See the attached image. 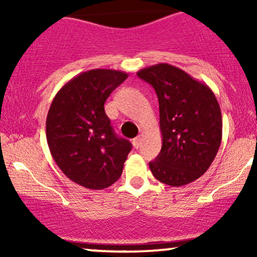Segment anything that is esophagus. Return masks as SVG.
Listing matches in <instances>:
<instances>
[{"label": "esophagus", "mask_w": 257, "mask_h": 257, "mask_svg": "<svg viewBox=\"0 0 257 257\" xmlns=\"http://www.w3.org/2000/svg\"><path fill=\"white\" fill-rule=\"evenodd\" d=\"M143 139H144V135L140 134L138 138H135L134 140H133V145H134L135 149H139V147H140L141 143H143Z\"/></svg>", "instance_id": "1"}]
</instances>
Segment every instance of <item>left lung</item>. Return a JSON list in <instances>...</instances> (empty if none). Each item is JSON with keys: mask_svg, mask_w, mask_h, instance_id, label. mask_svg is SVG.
I'll return each instance as SVG.
<instances>
[{"mask_svg": "<svg viewBox=\"0 0 257 257\" xmlns=\"http://www.w3.org/2000/svg\"><path fill=\"white\" fill-rule=\"evenodd\" d=\"M155 88L162 149L150 169L163 184L193 182L213 163L222 139V117L213 90L184 70L161 63L138 71Z\"/></svg>", "mask_w": 257, "mask_h": 257, "instance_id": "8db88e82", "label": "left lung"}]
</instances>
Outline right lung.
<instances>
[{
	"label": "right lung",
	"instance_id": "add662e5",
	"mask_svg": "<svg viewBox=\"0 0 257 257\" xmlns=\"http://www.w3.org/2000/svg\"><path fill=\"white\" fill-rule=\"evenodd\" d=\"M126 77L128 73L108 69L79 73L61 87L47 114L53 159L71 181L89 190L114 184L132 150L128 140L114 134L104 108Z\"/></svg>",
	"mask_w": 257,
	"mask_h": 257
}]
</instances>
